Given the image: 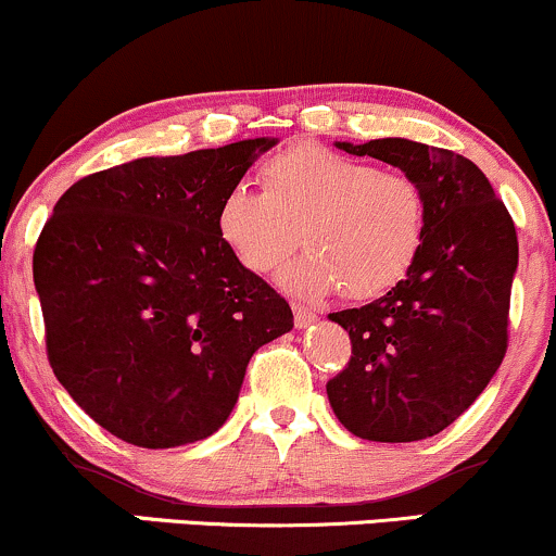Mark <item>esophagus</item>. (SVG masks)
I'll return each mask as SVG.
<instances>
[{
    "label": "esophagus",
    "instance_id": "esophagus-1",
    "mask_svg": "<svg viewBox=\"0 0 556 556\" xmlns=\"http://www.w3.org/2000/svg\"><path fill=\"white\" fill-rule=\"evenodd\" d=\"M292 314H295V327L298 329L311 327V324L316 321V314L311 308H305V305H292Z\"/></svg>",
    "mask_w": 556,
    "mask_h": 556
}]
</instances>
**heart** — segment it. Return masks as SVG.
<instances>
[{
	"instance_id": "1",
	"label": "heart",
	"mask_w": 556,
	"mask_h": 556,
	"mask_svg": "<svg viewBox=\"0 0 556 556\" xmlns=\"http://www.w3.org/2000/svg\"><path fill=\"white\" fill-rule=\"evenodd\" d=\"M264 190L235 185L216 206V235L253 274L277 269L300 242L279 282L300 298L342 290L384 295L407 277L426 240V193L416 177L324 146H292L266 159Z\"/></svg>"
}]
</instances>
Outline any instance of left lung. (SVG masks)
Wrapping results in <instances>:
<instances>
[{
  "label": "left lung",
  "mask_w": 556,
  "mask_h": 556,
  "mask_svg": "<svg viewBox=\"0 0 556 556\" xmlns=\"http://www.w3.org/2000/svg\"><path fill=\"white\" fill-rule=\"evenodd\" d=\"M337 149L416 177L426 240L387 295L329 314L353 342L327 384L329 405L368 442H418L460 418L502 366L518 235L486 175L455 151L407 138L337 140Z\"/></svg>",
  "instance_id": "left-lung-1"
}]
</instances>
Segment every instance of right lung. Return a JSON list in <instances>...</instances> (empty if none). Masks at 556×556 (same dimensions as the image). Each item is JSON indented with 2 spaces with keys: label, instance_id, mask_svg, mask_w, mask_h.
I'll list each match as a JSON object with an SVG mask.
<instances>
[{
  "label": "right lung",
  "instance_id": "1",
  "mask_svg": "<svg viewBox=\"0 0 556 556\" xmlns=\"http://www.w3.org/2000/svg\"><path fill=\"white\" fill-rule=\"evenodd\" d=\"M277 138L143 156L83 177L34 251L54 376L101 429L169 450L232 413L287 300L216 235V206Z\"/></svg>",
  "mask_w": 556,
  "mask_h": 556
}]
</instances>
